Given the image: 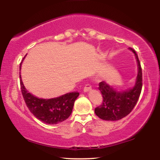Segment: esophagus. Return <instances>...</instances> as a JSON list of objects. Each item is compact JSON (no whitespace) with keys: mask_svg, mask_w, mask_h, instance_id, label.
Returning <instances> with one entry per match:
<instances>
[{"mask_svg":"<svg viewBox=\"0 0 160 160\" xmlns=\"http://www.w3.org/2000/svg\"><path fill=\"white\" fill-rule=\"evenodd\" d=\"M91 89H92V87L90 86V85L86 84V85H85L84 88V92H89V90H91Z\"/></svg>","mask_w":160,"mask_h":160,"instance_id":"obj_1","label":"esophagus"}]
</instances>
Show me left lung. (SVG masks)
I'll use <instances>...</instances> for the list:
<instances>
[{
	"instance_id": "1",
	"label": "left lung",
	"mask_w": 160,
	"mask_h": 160,
	"mask_svg": "<svg viewBox=\"0 0 160 160\" xmlns=\"http://www.w3.org/2000/svg\"><path fill=\"white\" fill-rule=\"evenodd\" d=\"M136 58L138 74L134 86L125 90L113 88L106 82L99 84L98 89L102 95L101 106L95 109V114L101 119L106 121H117L125 117L130 113L136 105L142 89V70L141 63L136 52L132 48H129Z\"/></svg>"
}]
</instances>
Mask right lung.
Instances as JSON below:
<instances>
[{"label":"right lung","instance_id":"obj_1","mask_svg":"<svg viewBox=\"0 0 160 160\" xmlns=\"http://www.w3.org/2000/svg\"><path fill=\"white\" fill-rule=\"evenodd\" d=\"M25 58L19 65V71ZM19 78L22 93L25 103L37 119L46 124H56L65 121L70 117L73 111L74 102L79 95L78 92H71L49 99L39 98L27 90L22 80L20 72Z\"/></svg>","mask_w":160,"mask_h":160}]
</instances>
